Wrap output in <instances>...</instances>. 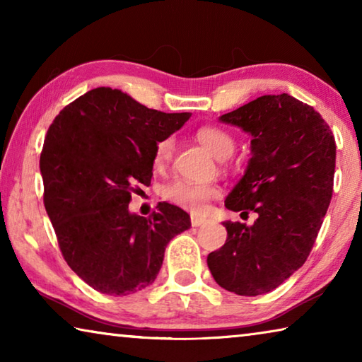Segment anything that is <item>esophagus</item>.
Returning a JSON list of instances; mask_svg holds the SVG:
<instances>
[{
  "label": "esophagus",
  "mask_w": 362,
  "mask_h": 362,
  "mask_svg": "<svg viewBox=\"0 0 362 362\" xmlns=\"http://www.w3.org/2000/svg\"><path fill=\"white\" fill-rule=\"evenodd\" d=\"M206 222H207V220L203 218V217L192 216V225H193V226H201V225H204Z\"/></svg>",
  "instance_id": "esophagus-1"
}]
</instances>
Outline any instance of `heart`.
<instances>
[{"mask_svg": "<svg viewBox=\"0 0 362 362\" xmlns=\"http://www.w3.org/2000/svg\"><path fill=\"white\" fill-rule=\"evenodd\" d=\"M196 139L199 144L209 150L218 159L228 158L236 148V142L230 132L223 131L217 126H203L196 131ZM174 156V139L164 137L155 145L153 151V166L158 170H163L169 166ZM218 188L212 183H196L189 180H174L164 187L163 196L175 206L188 209L194 214L206 211L207 204L212 199L218 198Z\"/></svg>", "mask_w": 362, "mask_h": 362, "instance_id": "1", "label": "heart"}]
</instances>
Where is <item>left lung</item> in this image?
<instances>
[{
    "label": "left lung",
    "instance_id": "1",
    "mask_svg": "<svg viewBox=\"0 0 362 362\" xmlns=\"http://www.w3.org/2000/svg\"><path fill=\"white\" fill-rule=\"evenodd\" d=\"M220 121L252 136L246 174L225 207L254 225L223 222L226 241L207 255L216 283L238 296L276 289L315 246L334 192L335 139L313 107L289 94L262 95Z\"/></svg>",
    "mask_w": 362,
    "mask_h": 362
}]
</instances>
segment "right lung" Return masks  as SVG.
<instances>
[{
  "mask_svg": "<svg viewBox=\"0 0 362 362\" xmlns=\"http://www.w3.org/2000/svg\"><path fill=\"white\" fill-rule=\"evenodd\" d=\"M192 113L146 108L119 89L78 97L49 126L40 169L45 207L65 262L108 296H129L156 279L164 250L192 226L188 214L159 203L148 217L129 212L148 187L153 151Z\"/></svg>",
  "mask_w": 362,
  "mask_h": 362,
  "instance_id": "right-lung-1",
  "label": "right lung"
}]
</instances>
